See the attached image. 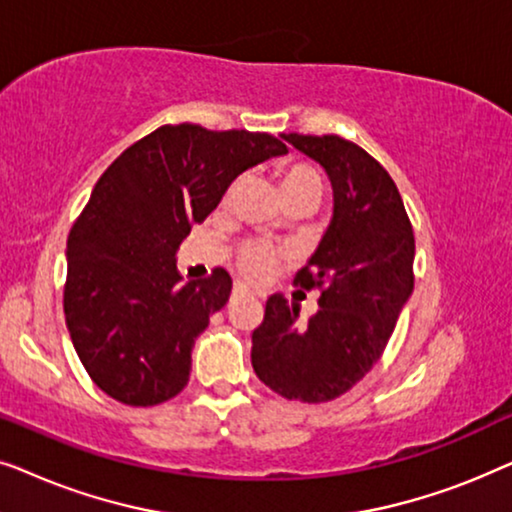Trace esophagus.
<instances>
[{"mask_svg":"<svg viewBox=\"0 0 512 512\" xmlns=\"http://www.w3.org/2000/svg\"><path fill=\"white\" fill-rule=\"evenodd\" d=\"M244 291V286H235L233 289V296H237V293H242Z\"/></svg>","mask_w":512,"mask_h":512,"instance_id":"34e87169","label":"esophagus"}]
</instances>
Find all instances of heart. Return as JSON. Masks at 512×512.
I'll use <instances>...</instances> for the list:
<instances>
[{
    "instance_id": "b5f03b06",
    "label": "heart",
    "mask_w": 512,
    "mask_h": 512,
    "mask_svg": "<svg viewBox=\"0 0 512 512\" xmlns=\"http://www.w3.org/2000/svg\"><path fill=\"white\" fill-rule=\"evenodd\" d=\"M237 184L228 188L226 193V202L235 195ZM279 191H282L284 198H293V195L300 193H317L321 195V177L319 172L314 170L312 165L305 163H293V165H284L279 170ZM279 258L282 254L270 244L258 242V240H247L242 244H237L235 249V268L240 270V275L249 282H268L275 272Z\"/></svg>"
}]
</instances>
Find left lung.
<instances>
[{"label":"left lung","instance_id":"obj_1","mask_svg":"<svg viewBox=\"0 0 512 512\" xmlns=\"http://www.w3.org/2000/svg\"><path fill=\"white\" fill-rule=\"evenodd\" d=\"M317 160L333 184V221L310 265L293 279L319 291L307 321L282 296L265 303L251 340V366L275 394L328 403L382 359L415 286V233L389 172L340 135H282Z\"/></svg>","mask_w":512,"mask_h":512}]
</instances>
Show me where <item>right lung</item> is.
<instances>
[{
  "label": "right lung",
  "instance_id": "right-lung-1",
  "mask_svg": "<svg viewBox=\"0 0 512 512\" xmlns=\"http://www.w3.org/2000/svg\"><path fill=\"white\" fill-rule=\"evenodd\" d=\"M284 151L268 132L160 125L97 179L67 237L62 305L104 394L149 408L186 387L195 338L228 303L233 279L214 268L184 284L174 254L247 167Z\"/></svg>",
  "mask_w": 512,
  "mask_h": 512
}]
</instances>
